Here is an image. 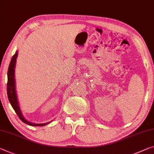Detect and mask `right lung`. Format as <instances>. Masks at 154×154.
I'll return each mask as SVG.
<instances>
[{
  "mask_svg": "<svg viewBox=\"0 0 154 154\" xmlns=\"http://www.w3.org/2000/svg\"><path fill=\"white\" fill-rule=\"evenodd\" d=\"M18 51H16V53L11 58V60L9 64L8 68V72H7V96H8L9 101L10 102L12 108L15 110L17 115L18 116L20 120L24 122V123L31 126H45L47 125L51 122L45 123H34L32 122L28 121L24 118L22 111L19 106L18 97H17L16 90V80H15V67L16 59L18 57Z\"/></svg>",
  "mask_w": 154,
  "mask_h": 154,
  "instance_id": "obj_1",
  "label": "right lung"
}]
</instances>
